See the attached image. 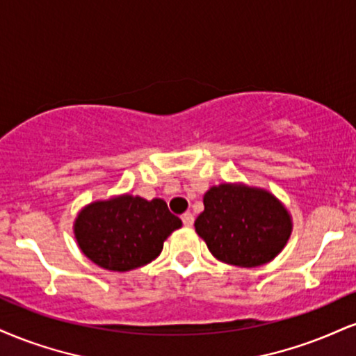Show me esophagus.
<instances>
[{
	"mask_svg": "<svg viewBox=\"0 0 356 356\" xmlns=\"http://www.w3.org/2000/svg\"><path fill=\"white\" fill-rule=\"evenodd\" d=\"M182 222L186 227H192V224H194V216L191 212L182 213Z\"/></svg>",
	"mask_w": 356,
	"mask_h": 356,
	"instance_id": "1",
	"label": "esophagus"
}]
</instances>
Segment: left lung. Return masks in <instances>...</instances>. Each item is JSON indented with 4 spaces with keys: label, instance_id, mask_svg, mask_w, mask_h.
<instances>
[{
    "label": "left lung",
    "instance_id": "1",
    "mask_svg": "<svg viewBox=\"0 0 356 356\" xmlns=\"http://www.w3.org/2000/svg\"><path fill=\"white\" fill-rule=\"evenodd\" d=\"M195 232L220 262L254 268L284 250L292 234V216L272 192L243 182L212 186Z\"/></svg>",
    "mask_w": 356,
    "mask_h": 356
}]
</instances>
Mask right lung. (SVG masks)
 I'll return each mask as SVG.
<instances>
[{
    "label": "right lung",
    "mask_w": 356,
    "mask_h": 356,
    "mask_svg": "<svg viewBox=\"0 0 356 356\" xmlns=\"http://www.w3.org/2000/svg\"><path fill=\"white\" fill-rule=\"evenodd\" d=\"M182 220L162 199L121 194L84 205L74 219L81 252L106 270L129 272L161 255L164 242Z\"/></svg>",
    "instance_id": "add662e5"
}]
</instances>
